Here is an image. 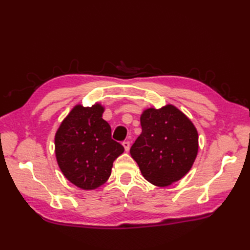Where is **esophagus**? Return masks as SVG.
Segmentation results:
<instances>
[{"label":"esophagus","instance_id":"34e87169","mask_svg":"<svg viewBox=\"0 0 250 250\" xmlns=\"http://www.w3.org/2000/svg\"><path fill=\"white\" fill-rule=\"evenodd\" d=\"M122 145L124 146L125 151H129V149H130V143H129V142H128V141H124V142L122 143Z\"/></svg>","mask_w":250,"mask_h":250}]
</instances>
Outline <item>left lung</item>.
<instances>
[{
	"mask_svg": "<svg viewBox=\"0 0 250 250\" xmlns=\"http://www.w3.org/2000/svg\"><path fill=\"white\" fill-rule=\"evenodd\" d=\"M142 133L130 148L142 175L158 187L183 178L198 152L195 126L173 105L146 109L141 116Z\"/></svg>",
	"mask_w": 250,
	"mask_h": 250,
	"instance_id": "1",
	"label": "left lung"
}]
</instances>
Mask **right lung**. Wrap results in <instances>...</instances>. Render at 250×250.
<instances>
[{
	"label": "right lung",
	"mask_w": 250,
	"mask_h": 250,
	"mask_svg": "<svg viewBox=\"0 0 250 250\" xmlns=\"http://www.w3.org/2000/svg\"><path fill=\"white\" fill-rule=\"evenodd\" d=\"M100 104L76 105L55 134L56 160L63 175L83 190H94L111 174L112 164L124 147L111 139Z\"/></svg>",
	"instance_id": "right-lung-1"
}]
</instances>
